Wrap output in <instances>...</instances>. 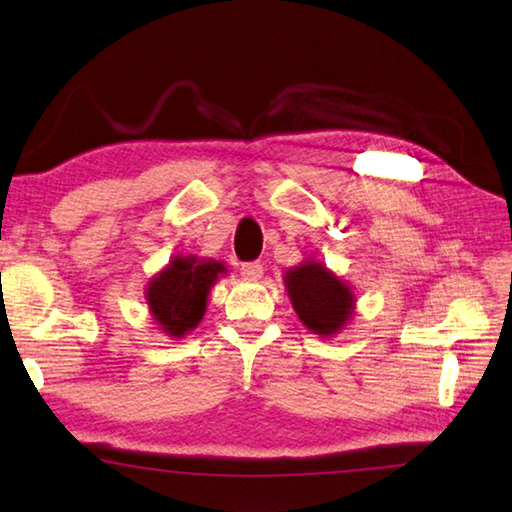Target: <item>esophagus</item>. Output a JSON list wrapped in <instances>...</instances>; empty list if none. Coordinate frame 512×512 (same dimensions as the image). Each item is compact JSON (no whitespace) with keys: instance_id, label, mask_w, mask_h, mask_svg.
Listing matches in <instances>:
<instances>
[{"instance_id":"esophagus-1","label":"esophagus","mask_w":512,"mask_h":512,"mask_svg":"<svg viewBox=\"0 0 512 512\" xmlns=\"http://www.w3.org/2000/svg\"><path fill=\"white\" fill-rule=\"evenodd\" d=\"M240 274H243L247 281H260L265 274V267L260 263H245L243 267H240Z\"/></svg>"}]
</instances>
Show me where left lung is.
I'll return each instance as SVG.
<instances>
[{
    "mask_svg": "<svg viewBox=\"0 0 512 512\" xmlns=\"http://www.w3.org/2000/svg\"><path fill=\"white\" fill-rule=\"evenodd\" d=\"M283 283L298 321L312 334L330 339L350 325L356 307L354 287L321 260L305 258L301 265L289 267Z\"/></svg>",
    "mask_w": 512,
    "mask_h": 512,
    "instance_id": "8db88e82",
    "label": "left lung"
}]
</instances>
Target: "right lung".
<instances>
[{
    "label": "right lung",
    "instance_id": "add662e5",
    "mask_svg": "<svg viewBox=\"0 0 512 512\" xmlns=\"http://www.w3.org/2000/svg\"><path fill=\"white\" fill-rule=\"evenodd\" d=\"M220 276H227V267L220 260L196 254L173 256L144 287L151 321L169 339H185L200 325L207 312L211 287Z\"/></svg>",
    "mask_w": 512,
    "mask_h": 512
}]
</instances>
